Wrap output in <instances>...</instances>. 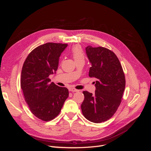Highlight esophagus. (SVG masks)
Here are the masks:
<instances>
[{
    "label": "esophagus",
    "instance_id": "34e87169",
    "mask_svg": "<svg viewBox=\"0 0 151 151\" xmlns=\"http://www.w3.org/2000/svg\"><path fill=\"white\" fill-rule=\"evenodd\" d=\"M69 91H71V92H79V91L78 89H75V88H70Z\"/></svg>",
    "mask_w": 151,
    "mask_h": 151
}]
</instances>
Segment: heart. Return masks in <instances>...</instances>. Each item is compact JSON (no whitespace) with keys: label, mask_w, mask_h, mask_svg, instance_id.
<instances>
[{"label":"heart","mask_w":151,"mask_h":151,"mask_svg":"<svg viewBox=\"0 0 151 151\" xmlns=\"http://www.w3.org/2000/svg\"><path fill=\"white\" fill-rule=\"evenodd\" d=\"M71 53L72 57L74 58L76 62L84 60L85 58V55L83 48L79 45H76L71 50Z\"/></svg>","instance_id":"1"}]
</instances>
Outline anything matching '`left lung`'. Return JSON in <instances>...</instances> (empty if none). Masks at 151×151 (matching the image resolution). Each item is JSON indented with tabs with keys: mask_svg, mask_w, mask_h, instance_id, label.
<instances>
[{
	"mask_svg": "<svg viewBox=\"0 0 151 151\" xmlns=\"http://www.w3.org/2000/svg\"><path fill=\"white\" fill-rule=\"evenodd\" d=\"M91 63L89 76L94 77L95 94L83 91L81 104L83 115L93 123H101L111 118L122 102L125 88V77L116 55L106 48H86Z\"/></svg>",
	"mask_w": 151,
	"mask_h": 151,
	"instance_id": "8db88e82",
	"label": "left lung"
}]
</instances>
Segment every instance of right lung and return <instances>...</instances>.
<instances>
[{"instance_id": "add662e5", "label": "right lung", "mask_w": 151, "mask_h": 151, "mask_svg": "<svg viewBox=\"0 0 151 151\" xmlns=\"http://www.w3.org/2000/svg\"><path fill=\"white\" fill-rule=\"evenodd\" d=\"M67 44L47 43L29 53L22 68L21 88L31 112L45 122L60 113L68 96L66 88L50 83L49 76L55 72L62 52Z\"/></svg>"}]
</instances>
